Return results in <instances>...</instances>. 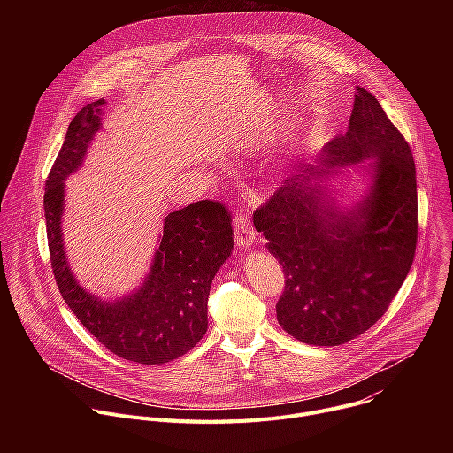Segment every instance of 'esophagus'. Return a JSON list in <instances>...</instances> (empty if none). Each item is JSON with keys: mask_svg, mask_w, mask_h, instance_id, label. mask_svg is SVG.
Returning <instances> with one entry per match:
<instances>
[{"mask_svg": "<svg viewBox=\"0 0 453 453\" xmlns=\"http://www.w3.org/2000/svg\"><path fill=\"white\" fill-rule=\"evenodd\" d=\"M233 229H234V242L240 249H249L256 242V233L249 222V215L240 211L236 213L233 220Z\"/></svg>", "mask_w": 453, "mask_h": 453, "instance_id": "obj_1", "label": "esophagus"}]
</instances>
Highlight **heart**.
I'll return each instance as SVG.
<instances>
[{"label": "heart", "mask_w": 453, "mask_h": 453, "mask_svg": "<svg viewBox=\"0 0 453 453\" xmlns=\"http://www.w3.org/2000/svg\"><path fill=\"white\" fill-rule=\"evenodd\" d=\"M296 140H297V142H296V145H299V142H301V140H304V133H303V134H297V138H296ZM281 154L285 156V154H288V152H281ZM276 161H283V159L278 156V159H276Z\"/></svg>", "instance_id": "1"}]
</instances>
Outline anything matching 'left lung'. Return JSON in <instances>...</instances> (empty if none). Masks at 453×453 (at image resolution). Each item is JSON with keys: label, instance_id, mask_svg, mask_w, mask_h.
Instances as JSON below:
<instances>
[{"label": "left lung", "instance_id": "obj_1", "mask_svg": "<svg viewBox=\"0 0 453 453\" xmlns=\"http://www.w3.org/2000/svg\"><path fill=\"white\" fill-rule=\"evenodd\" d=\"M349 165L368 177V188L341 207L327 179ZM252 220L285 273L276 304L281 328L310 346L344 344L385 313L411 271L418 240L411 147L380 102L357 86L346 134L313 165H301Z\"/></svg>", "mask_w": 453, "mask_h": 453}]
</instances>
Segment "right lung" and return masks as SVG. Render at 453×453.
<instances>
[{"mask_svg": "<svg viewBox=\"0 0 453 453\" xmlns=\"http://www.w3.org/2000/svg\"><path fill=\"white\" fill-rule=\"evenodd\" d=\"M104 98L72 119L44 188V217L57 287L98 342L114 355L156 365L182 357L208 330V297L215 274L229 260L233 229L227 210L199 201L165 217L163 234L142 285L118 299L86 290L72 273L62 236L66 180L86 159L102 128Z\"/></svg>", "mask_w": 453, "mask_h": 453, "instance_id": "right-lung-1", "label": "right lung"}]
</instances>
